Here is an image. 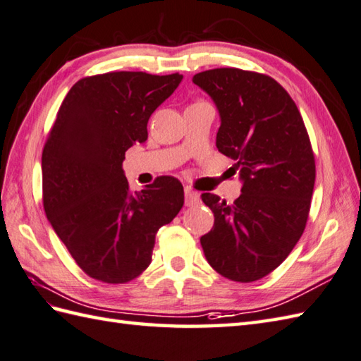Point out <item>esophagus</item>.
Listing matches in <instances>:
<instances>
[{"instance_id":"obj_1","label":"esophagus","mask_w":361,"mask_h":361,"mask_svg":"<svg viewBox=\"0 0 361 361\" xmlns=\"http://www.w3.org/2000/svg\"><path fill=\"white\" fill-rule=\"evenodd\" d=\"M199 199H201V196H199L197 191H195L190 187H185V205L187 207H193V205L199 204Z\"/></svg>"}]
</instances>
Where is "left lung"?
I'll return each instance as SVG.
<instances>
[{
  "label": "left lung",
  "instance_id": "left-lung-1",
  "mask_svg": "<svg viewBox=\"0 0 361 361\" xmlns=\"http://www.w3.org/2000/svg\"><path fill=\"white\" fill-rule=\"evenodd\" d=\"M193 83L210 95L221 126L216 147L243 182L233 204L204 193L214 226L201 238L208 264L231 281L252 283L281 264L306 227L315 159L298 108L284 87L258 72L219 68Z\"/></svg>",
  "mask_w": 361,
  "mask_h": 361
}]
</instances>
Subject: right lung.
Listing matches in <instances>:
<instances>
[{
    "mask_svg": "<svg viewBox=\"0 0 361 361\" xmlns=\"http://www.w3.org/2000/svg\"><path fill=\"white\" fill-rule=\"evenodd\" d=\"M180 82V74L108 72L78 80L59 109L42 156L44 212L78 267L99 281L139 276L157 230L183 205L178 179L162 176L133 193L122 168Z\"/></svg>",
    "mask_w": 361,
    "mask_h": 361,
    "instance_id": "1",
    "label": "right lung"
}]
</instances>
